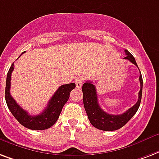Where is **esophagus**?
<instances>
[{
  "label": "esophagus",
  "mask_w": 159,
  "mask_h": 159,
  "mask_svg": "<svg viewBox=\"0 0 159 159\" xmlns=\"http://www.w3.org/2000/svg\"><path fill=\"white\" fill-rule=\"evenodd\" d=\"M75 83H76V87H77V88H82V83H83V77H77V79H76V82H75Z\"/></svg>",
  "instance_id": "esophagus-1"
}]
</instances>
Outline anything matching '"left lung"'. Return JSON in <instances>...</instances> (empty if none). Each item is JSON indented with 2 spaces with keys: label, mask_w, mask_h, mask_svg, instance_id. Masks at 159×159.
<instances>
[{
  "label": "left lung",
  "mask_w": 159,
  "mask_h": 159,
  "mask_svg": "<svg viewBox=\"0 0 159 159\" xmlns=\"http://www.w3.org/2000/svg\"><path fill=\"white\" fill-rule=\"evenodd\" d=\"M125 54L126 57L124 59L130 61L132 63L138 66L135 58L133 57V56L128 50H125ZM139 81L141 88L139 93V100L135 105L128 109L125 112L119 115L109 114L103 111L99 105L95 85H93V82L90 81H87L85 82L82 85L83 104L91 124L96 128L103 131H115L123 128L134 116L140 106L143 92V77L141 72L139 76Z\"/></svg>",
  "instance_id": "left-lung-1"
}]
</instances>
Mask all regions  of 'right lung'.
Instances as JSON below:
<instances>
[{
  "label": "right lung",
  "instance_id": "1",
  "mask_svg": "<svg viewBox=\"0 0 159 159\" xmlns=\"http://www.w3.org/2000/svg\"><path fill=\"white\" fill-rule=\"evenodd\" d=\"M24 52H22V54ZM13 70H14V63H12L7 73L6 93H5L7 107L12 115L21 125L31 130H44L51 128L57 121L62 107L66 102L68 101L70 93L72 89L76 88V84L69 83V84L60 86L50 101L48 102L47 106L42 111V112L38 115L32 116L21 108L10 93L11 78V72Z\"/></svg>",
  "mask_w": 159,
  "mask_h": 159
}]
</instances>
